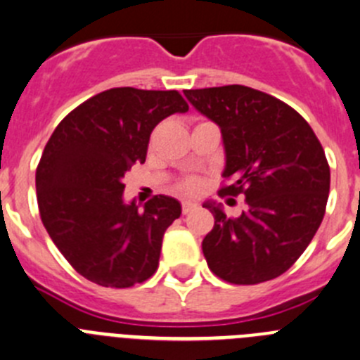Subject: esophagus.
Returning <instances> with one entry per match:
<instances>
[{
	"label": "esophagus",
	"instance_id": "34e87169",
	"mask_svg": "<svg viewBox=\"0 0 360 360\" xmlns=\"http://www.w3.org/2000/svg\"><path fill=\"white\" fill-rule=\"evenodd\" d=\"M183 212L184 214H188V212H191L193 211V209H197V204H195V202H191V200H183Z\"/></svg>",
	"mask_w": 360,
	"mask_h": 360
}]
</instances>
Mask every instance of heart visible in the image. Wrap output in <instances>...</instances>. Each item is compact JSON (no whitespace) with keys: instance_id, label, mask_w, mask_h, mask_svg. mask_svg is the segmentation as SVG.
I'll list each match as a JSON object with an SVG mask.
<instances>
[{"instance_id":"heart-1","label":"heart","mask_w":360,"mask_h":360,"mask_svg":"<svg viewBox=\"0 0 360 360\" xmlns=\"http://www.w3.org/2000/svg\"><path fill=\"white\" fill-rule=\"evenodd\" d=\"M198 186H200V181L198 179H188V181H184V184H183L184 190H188V191L198 190Z\"/></svg>"}]
</instances>
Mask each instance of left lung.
I'll list each match as a JSON object with an SVG mask.
<instances>
[{
  "mask_svg": "<svg viewBox=\"0 0 360 360\" xmlns=\"http://www.w3.org/2000/svg\"><path fill=\"white\" fill-rule=\"evenodd\" d=\"M184 96L221 131V176L232 184L219 195L246 200L239 218L204 202L214 216L202 240L209 269L236 285L274 280L304 253L326 214L330 170L322 144L301 114L251 87L186 89Z\"/></svg>",
  "mask_w": 360,
  "mask_h": 360,
  "instance_id": "obj_1",
  "label": "left lung"
}]
</instances>
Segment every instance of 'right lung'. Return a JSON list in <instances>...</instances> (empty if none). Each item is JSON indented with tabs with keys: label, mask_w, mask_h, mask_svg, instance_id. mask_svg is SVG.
Instances as JSON below:
<instances>
[{
	"label": "right lung",
	"mask_w": 360,
	"mask_h": 360,
	"mask_svg": "<svg viewBox=\"0 0 360 360\" xmlns=\"http://www.w3.org/2000/svg\"><path fill=\"white\" fill-rule=\"evenodd\" d=\"M177 112H188L177 91L114 87L73 109L49 139L37 169L38 209L52 243L86 280L128 288L158 269L181 204L167 195L144 207L127 202L123 177L146 162L156 124Z\"/></svg>",
	"instance_id": "right-lung-1"
}]
</instances>
